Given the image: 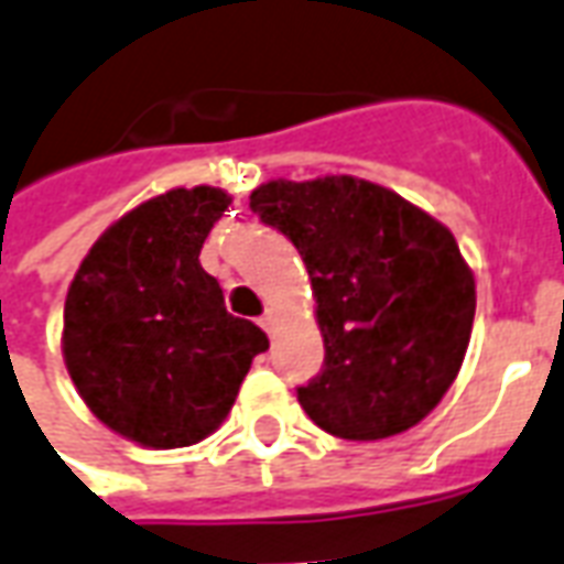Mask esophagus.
Returning a JSON list of instances; mask_svg holds the SVG:
<instances>
[{
  "instance_id": "esophagus-1",
  "label": "esophagus",
  "mask_w": 564,
  "mask_h": 564,
  "mask_svg": "<svg viewBox=\"0 0 564 564\" xmlns=\"http://www.w3.org/2000/svg\"><path fill=\"white\" fill-rule=\"evenodd\" d=\"M274 323H278V317H274V311H265V314L259 317V326L269 332V335H274Z\"/></svg>"
}]
</instances>
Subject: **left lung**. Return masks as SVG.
<instances>
[{"label": "left lung", "instance_id": "left-lung-1", "mask_svg": "<svg viewBox=\"0 0 564 564\" xmlns=\"http://www.w3.org/2000/svg\"><path fill=\"white\" fill-rule=\"evenodd\" d=\"M259 220L305 259L323 371L299 387L314 423L347 441L408 432L435 411L471 341L474 274L444 223L354 174L269 181Z\"/></svg>", "mask_w": 564, "mask_h": 564}]
</instances>
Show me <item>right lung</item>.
<instances>
[{
    "instance_id": "1",
    "label": "right lung",
    "mask_w": 564,
    "mask_h": 564,
    "mask_svg": "<svg viewBox=\"0 0 564 564\" xmlns=\"http://www.w3.org/2000/svg\"><path fill=\"white\" fill-rule=\"evenodd\" d=\"M232 198L169 189L111 223L90 247L63 311V359L111 432L174 449L217 432L265 332L232 317L198 253Z\"/></svg>"
}]
</instances>
